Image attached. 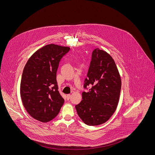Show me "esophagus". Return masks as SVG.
Returning <instances> with one entry per match:
<instances>
[{"mask_svg": "<svg viewBox=\"0 0 155 155\" xmlns=\"http://www.w3.org/2000/svg\"><path fill=\"white\" fill-rule=\"evenodd\" d=\"M71 94H68V95H67V99H68V100H69L70 98H71Z\"/></svg>", "mask_w": 155, "mask_h": 155, "instance_id": "esophagus-1", "label": "esophagus"}]
</instances>
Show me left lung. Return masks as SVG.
Listing matches in <instances>:
<instances>
[{
    "mask_svg": "<svg viewBox=\"0 0 155 155\" xmlns=\"http://www.w3.org/2000/svg\"><path fill=\"white\" fill-rule=\"evenodd\" d=\"M82 93V101L75 105L77 114L87 125L97 126L107 121L117 109L121 87V77L116 64L106 51L96 48Z\"/></svg>",
    "mask_w": 155,
    "mask_h": 155,
    "instance_id": "obj_1",
    "label": "left lung"
}]
</instances>
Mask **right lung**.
<instances>
[{
	"label": "right lung",
	"mask_w": 155,
	"mask_h": 155,
	"mask_svg": "<svg viewBox=\"0 0 155 155\" xmlns=\"http://www.w3.org/2000/svg\"><path fill=\"white\" fill-rule=\"evenodd\" d=\"M70 48L49 44L35 51L24 68L20 84L23 105L34 119L47 123L59 114L64 99L58 91L56 72Z\"/></svg>",
	"instance_id": "right-lung-1"
}]
</instances>
